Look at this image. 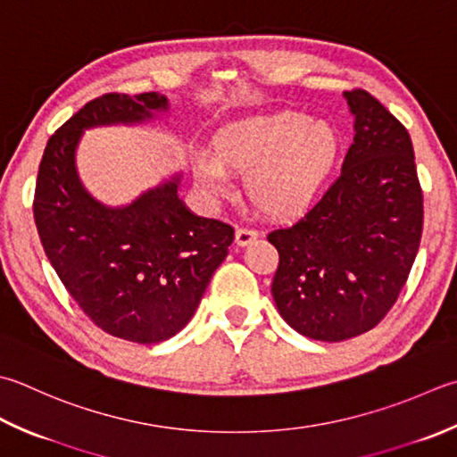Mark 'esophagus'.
I'll use <instances>...</instances> for the list:
<instances>
[{
  "label": "esophagus",
  "mask_w": 457,
  "mask_h": 457,
  "mask_svg": "<svg viewBox=\"0 0 457 457\" xmlns=\"http://www.w3.org/2000/svg\"><path fill=\"white\" fill-rule=\"evenodd\" d=\"M259 234L255 229H249V228H237L236 229V244L237 245H247V244H252V241L257 237Z\"/></svg>",
  "instance_id": "1"
}]
</instances>
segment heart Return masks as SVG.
Wrapping results in <instances>:
<instances>
[{
    "label": "heart",
    "instance_id": "b5f03b06",
    "mask_svg": "<svg viewBox=\"0 0 457 457\" xmlns=\"http://www.w3.org/2000/svg\"><path fill=\"white\" fill-rule=\"evenodd\" d=\"M213 154L198 152L194 178L212 200L231 192L234 174H245L247 198L271 218H291L319 198L341 158L335 124L299 111L257 114L228 124L212 140Z\"/></svg>",
    "mask_w": 457,
    "mask_h": 457
}]
</instances>
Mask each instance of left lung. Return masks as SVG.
Returning a JSON list of instances; mask_svg holds the SVG:
<instances>
[{"mask_svg":"<svg viewBox=\"0 0 457 457\" xmlns=\"http://www.w3.org/2000/svg\"><path fill=\"white\" fill-rule=\"evenodd\" d=\"M354 140L317 205L267 239L279 252L271 293L297 333L338 343L377 327L420 247L424 198L410 134L362 88L346 91Z\"/></svg>","mask_w":457,"mask_h":457,"instance_id":"obj_1","label":"left lung"}]
</instances>
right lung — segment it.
Listing matches in <instances>:
<instances>
[{"label":"right lung","instance_id":"add662e5","mask_svg":"<svg viewBox=\"0 0 457 457\" xmlns=\"http://www.w3.org/2000/svg\"><path fill=\"white\" fill-rule=\"evenodd\" d=\"M168 111L158 93H109L87 103L45 146L33 218L45 255L85 315L104 333L154 345L187 325L234 228L200 218L178 198L180 174L122 208L80 184L75 152L83 130L140 124Z\"/></svg>","mask_w":457,"mask_h":457}]
</instances>
